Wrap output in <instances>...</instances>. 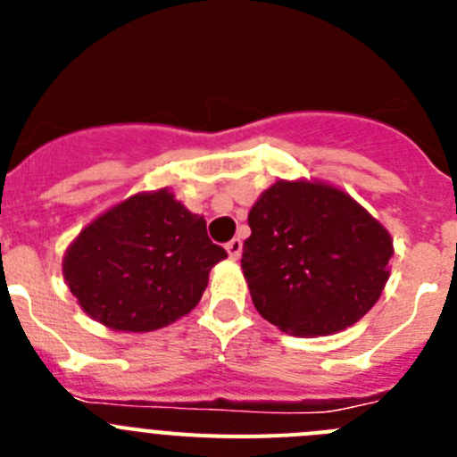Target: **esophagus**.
<instances>
[{
	"label": "esophagus",
	"mask_w": 457,
	"mask_h": 457,
	"mask_svg": "<svg viewBox=\"0 0 457 457\" xmlns=\"http://www.w3.org/2000/svg\"><path fill=\"white\" fill-rule=\"evenodd\" d=\"M226 252H228V256L231 258H237L242 253V240L240 237H233V240L226 242Z\"/></svg>",
	"instance_id": "34e87169"
}]
</instances>
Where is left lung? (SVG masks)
Instances as JSON below:
<instances>
[{
    "label": "left lung",
    "mask_w": 457,
    "mask_h": 457,
    "mask_svg": "<svg viewBox=\"0 0 457 457\" xmlns=\"http://www.w3.org/2000/svg\"><path fill=\"white\" fill-rule=\"evenodd\" d=\"M242 272L256 311L293 337L364 318L389 278V231L343 189L277 180L249 210Z\"/></svg>",
    "instance_id": "obj_1"
}]
</instances>
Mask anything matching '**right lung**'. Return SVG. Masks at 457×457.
<instances>
[{
    "mask_svg": "<svg viewBox=\"0 0 457 457\" xmlns=\"http://www.w3.org/2000/svg\"><path fill=\"white\" fill-rule=\"evenodd\" d=\"M221 258L204 217L157 189L93 220L68 247L63 278L93 320L116 332H153L199 304Z\"/></svg>",
    "mask_w": 457,
    "mask_h": 457,
    "instance_id": "obj_1",
    "label": "right lung"
}]
</instances>
